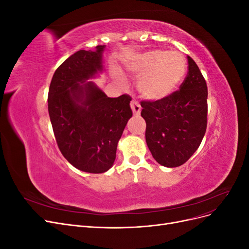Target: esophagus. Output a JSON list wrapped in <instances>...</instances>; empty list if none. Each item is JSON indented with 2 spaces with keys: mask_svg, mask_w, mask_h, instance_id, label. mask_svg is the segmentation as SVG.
<instances>
[{
  "mask_svg": "<svg viewBox=\"0 0 249 249\" xmlns=\"http://www.w3.org/2000/svg\"><path fill=\"white\" fill-rule=\"evenodd\" d=\"M131 108L133 110L134 115H139L140 112H141V106L138 104V102L136 101H132L131 103Z\"/></svg>",
  "mask_w": 249,
  "mask_h": 249,
  "instance_id": "obj_1",
  "label": "esophagus"
}]
</instances>
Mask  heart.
<instances>
[{
  "label": "heart",
  "instance_id": "b5f03b06",
  "mask_svg": "<svg viewBox=\"0 0 249 249\" xmlns=\"http://www.w3.org/2000/svg\"><path fill=\"white\" fill-rule=\"evenodd\" d=\"M135 77H140L137 88L140 95L148 101H161L176 91L183 81L187 62L179 53L152 50L137 56L127 64ZM122 78V74L115 72Z\"/></svg>",
  "mask_w": 249,
  "mask_h": 249
}]
</instances>
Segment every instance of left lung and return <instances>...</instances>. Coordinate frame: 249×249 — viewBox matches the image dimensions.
Listing matches in <instances>:
<instances>
[{"label":"left lung","mask_w":249,"mask_h":249,"mask_svg":"<svg viewBox=\"0 0 249 249\" xmlns=\"http://www.w3.org/2000/svg\"><path fill=\"white\" fill-rule=\"evenodd\" d=\"M179 90L161 101H141L146 144L165 167H178L196 152L207 130L208 87L194 60Z\"/></svg>","instance_id":"1"}]
</instances>
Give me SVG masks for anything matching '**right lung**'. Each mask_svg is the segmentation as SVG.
Listing matches in <instances>:
<instances>
[{"label":"right lung","instance_id":"1","mask_svg":"<svg viewBox=\"0 0 249 249\" xmlns=\"http://www.w3.org/2000/svg\"><path fill=\"white\" fill-rule=\"evenodd\" d=\"M81 50L67 58L51 81L48 105L60 152L73 167L89 173L109 170L117 143L132 117L131 96L108 97L88 81L103 71V52Z\"/></svg>","mask_w":249,"mask_h":249}]
</instances>
